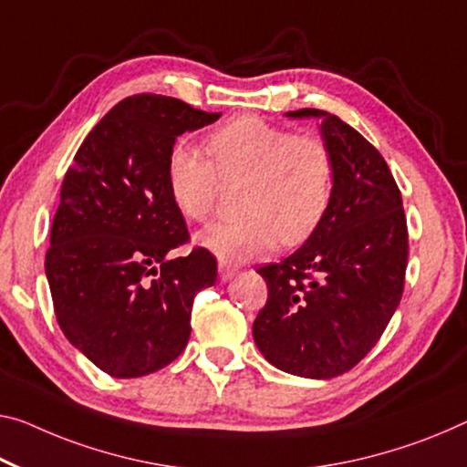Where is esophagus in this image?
Listing matches in <instances>:
<instances>
[{
    "instance_id": "1",
    "label": "esophagus",
    "mask_w": 467,
    "mask_h": 467,
    "mask_svg": "<svg viewBox=\"0 0 467 467\" xmlns=\"http://www.w3.org/2000/svg\"><path fill=\"white\" fill-rule=\"evenodd\" d=\"M235 274H238V267H234V265L223 263V261L219 263V277H221V282H229V279H234Z\"/></svg>"
}]
</instances>
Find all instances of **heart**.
Instances as JSON below:
<instances>
[{
	"label": "heart",
	"instance_id": "obj_1",
	"mask_svg": "<svg viewBox=\"0 0 467 467\" xmlns=\"http://www.w3.org/2000/svg\"><path fill=\"white\" fill-rule=\"evenodd\" d=\"M206 154L175 143L167 156V188L175 209L192 221L211 219L219 182H242L235 223L196 235L200 248L223 263H248L284 246L303 244L332 202L336 167L317 138L292 135L263 119L227 120L206 138Z\"/></svg>",
	"mask_w": 467,
	"mask_h": 467
}]
</instances>
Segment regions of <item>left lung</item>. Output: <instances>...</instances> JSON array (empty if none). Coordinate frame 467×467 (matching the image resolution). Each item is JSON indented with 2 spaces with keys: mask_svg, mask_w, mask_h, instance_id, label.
<instances>
[{
  "mask_svg": "<svg viewBox=\"0 0 467 467\" xmlns=\"http://www.w3.org/2000/svg\"><path fill=\"white\" fill-rule=\"evenodd\" d=\"M285 117L321 120V140L336 167L334 193L303 246L256 271L269 296L253 336L277 369L329 379L376 347L403 296V198L382 154L344 120L315 109Z\"/></svg>",
  "mask_w": 467,
  "mask_h": 467,
  "instance_id": "obj_1",
  "label": "left lung"
}]
</instances>
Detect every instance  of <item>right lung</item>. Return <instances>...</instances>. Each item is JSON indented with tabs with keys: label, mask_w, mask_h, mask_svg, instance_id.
I'll return each mask as SVG.
<instances>
[{
	"label": "right lung",
	"mask_w": 467,
	"mask_h": 467,
	"mask_svg": "<svg viewBox=\"0 0 467 467\" xmlns=\"http://www.w3.org/2000/svg\"><path fill=\"white\" fill-rule=\"evenodd\" d=\"M221 112L177 98H127L91 129L64 175L46 275L68 342L112 378H140L183 353L196 292L217 282L204 248L188 242L167 188V156L179 135Z\"/></svg>",
	"instance_id": "obj_1"
}]
</instances>
